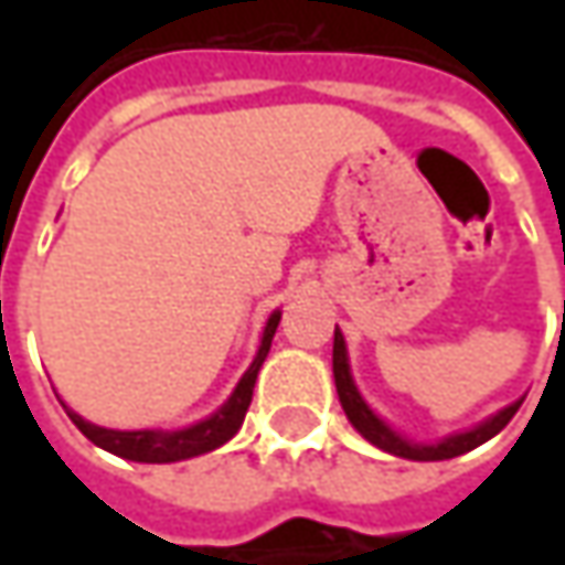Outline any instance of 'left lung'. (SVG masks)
Masks as SVG:
<instances>
[{
	"instance_id": "8db88e82",
	"label": "left lung",
	"mask_w": 565,
	"mask_h": 565,
	"mask_svg": "<svg viewBox=\"0 0 565 565\" xmlns=\"http://www.w3.org/2000/svg\"><path fill=\"white\" fill-rule=\"evenodd\" d=\"M333 377H337V393L339 402H342V412L345 418L352 422V427L359 430L361 437L367 444H374L383 452L390 456H399V459H412V462H440V459H452V456H462L475 446L488 444L490 437H497L507 424L512 422V415L519 412L522 399L512 402L507 408H500L497 415H490L488 422L475 424L468 430H459V434H449L437 444H415L408 437H402L399 430H393L390 424L380 418L377 412L364 402V396L359 393L355 380H352V367H349V349H345V337L333 333Z\"/></svg>"
}]
</instances>
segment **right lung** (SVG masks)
<instances>
[{
    "label": "right lung",
    "mask_w": 565,
    "mask_h": 565,
    "mask_svg": "<svg viewBox=\"0 0 565 565\" xmlns=\"http://www.w3.org/2000/svg\"><path fill=\"white\" fill-rule=\"evenodd\" d=\"M279 317L282 311H273L267 317V327H264V337L257 345V355L248 364V371L242 374V380L235 383L232 396H228L213 415H206L204 422L188 424L179 430H160V427H147V430H113V427H99L90 424L87 418H81L77 412H72L65 402L62 408L68 412V418L75 422V427L99 449L121 456V459H131V462H150V466H163V462H182V459H194V456H204L210 449H220L228 444L238 427L245 422V412H248L250 396H254V383H257V371L270 352L273 333L279 327Z\"/></svg>",
    "instance_id": "add662e5"
}]
</instances>
